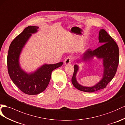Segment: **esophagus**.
Instances as JSON below:
<instances>
[{"mask_svg": "<svg viewBox=\"0 0 125 125\" xmlns=\"http://www.w3.org/2000/svg\"><path fill=\"white\" fill-rule=\"evenodd\" d=\"M73 61V58L72 56H69L64 61V63L65 64H71V62Z\"/></svg>", "mask_w": 125, "mask_h": 125, "instance_id": "esophagus-1", "label": "esophagus"}]
</instances>
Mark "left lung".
Masks as SVG:
<instances>
[{"label":"left lung","mask_w":125,"mask_h":125,"mask_svg":"<svg viewBox=\"0 0 125 125\" xmlns=\"http://www.w3.org/2000/svg\"><path fill=\"white\" fill-rule=\"evenodd\" d=\"M99 42L102 43L101 45L94 51H92L90 49L86 51L83 55L82 60H89L94 56L99 59H103L104 66L103 77L101 80L94 87H87L82 86L76 81L75 76L79 67L77 65H75L71 81L74 87L80 91L92 92L105 88L113 80L117 72L119 61V48L118 45L113 37L104 30H101L99 31Z\"/></svg>","instance_id":"8db88e82"}]
</instances>
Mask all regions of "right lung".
<instances>
[{
    "instance_id": "1",
    "label": "right lung",
    "mask_w": 125,
    "mask_h": 125,
    "mask_svg": "<svg viewBox=\"0 0 125 125\" xmlns=\"http://www.w3.org/2000/svg\"><path fill=\"white\" fill-rule=\"evenodd\" d=\"M38 28L34 26L25 28L11 42L7 59L8 72L11 80L21 91L29 95L39 94L45 90L51 80L52 72L63 63L43 65L31 74H27L21 69L19 64L20 53L31 34L36 33Z\"/></svg>"
}]
</instances>
